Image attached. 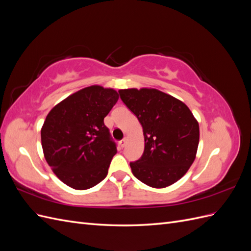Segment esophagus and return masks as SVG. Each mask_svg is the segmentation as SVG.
Segmentation results:
<instances>
[{
  "label": "esophagus",
  "mask_w": 251,
  "mask_h": 251,
  "mask_svg": "<svg viewBox=\"0 0 251 251\" xmlns=\"http://www.w3.org/2000/svg\"><path fill=\"white\" fill-rule=\"evenodd\" d=\"M126 137H125L124 139H121V140L119 141V146H120L121 148H124V147L126 146Z\"/></svg>",
  "instance_id": "esophagus-1"
}]
</instances>
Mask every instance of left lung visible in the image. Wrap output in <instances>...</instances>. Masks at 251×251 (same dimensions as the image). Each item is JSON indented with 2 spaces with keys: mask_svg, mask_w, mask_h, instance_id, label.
I'll use <instances>...</instances> for the list:
<instances>
[{
  "mask_svg": "<svg viewBox=\"0 0 251 251\" xmlns=\"http://www.w3.org/2000/svg\"><path fill=\"white\" fill-rule=\"evenodd\" d=\"M126 107L138 118L144 136V151L131 162L134 176L154 188L180 180L195 161L199 124L187 105L153 88L118 91Z\"/></svg>",
  "mask_w": 251,
  "mask_h": 251,
  "instance_id": "left-lung-1",
  "label": "left lung"
}]
</instances>
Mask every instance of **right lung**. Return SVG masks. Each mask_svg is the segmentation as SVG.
Segmentation results:
<instances>
[{"label":"right lung","instance_id":"right-lung-1","mask_svg":"<svg viewBox=\"0 0 251 251\" xmlns=\"http://www.w3.org/2000/svg\"><path fill=\"white\" fill-rule=\"evenodd\" d=\"M118 98L114 89L94 85L68 96L48 113L41 130L44 156L66 185L85 191L107 177L117 149L103 118Z\"/></svg>","mask_w":251,"mask_h":251}]
</instances>
